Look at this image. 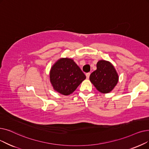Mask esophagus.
<instances>
[{"mask_svg": "<svg viewBox=\"0 0 149 149\" xmlns=\"http://www.w3.org/2000/svg\"><path fill=\"white\" fill-rule=\"evenodd\" d=\"M89 76H90V73L89 72L86 74V79H88L89 78Z\"/></svg>", "mask_w": 149, "mask_h": 149, "instance_id": "1", "label": "esophagus"}]
</instances>
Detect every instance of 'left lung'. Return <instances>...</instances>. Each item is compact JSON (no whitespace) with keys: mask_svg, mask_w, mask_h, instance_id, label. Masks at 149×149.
<instances>
[{"mask_svg":"<svg viewBox=\"0 0 149 149\" xmlns=\"http://www.w3.org/2000/svg\"><path fill=\"white\" fill-rule=\"evenodd\" d=\"M96 66L97 69L90 75V81L99 92L110 93L119 81L117 71L111 63L104 60H99Z\"/></svg>","mask_w":149,"mask_h":149,"instance_id":"obj_1","label":"left lung"}]
</instances>
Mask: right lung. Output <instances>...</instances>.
<instances>
[{"instance_id": "right-lung-1", "label": "right lung", "mask_w": 149, "mask_h": 149, "mask_svg": "<svg viewBox=\"0 0 149 149\" xmlns=\"http://www.w3.org/2000/svg\"><path fill=\"white\" fill-rule=\"evenodd\" d=\"M50 81L55 91L64 95L72 94L86 79L80 68L69 58H61L51 67Z\"/></svg>"}]
</instances>
